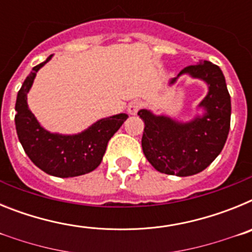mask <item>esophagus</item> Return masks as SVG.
<instances>
[{
  "label": "esophagus",
  "mask_w": 252,
  "mask_h": 252,
  "mask_svg": "<svg viewBox=\"0 0 252 252\" xmlns=\"http://www.w3.org/2000/svg\"><path fill=\"white\" fill-rule=\"evenodd\" d=\"M142 107V102L139 101V99H135V101L131 102L127 107V111L130 115H136L140 110H141Z\"/></svg>",
  "instance_id": "1"
}]
</instances>
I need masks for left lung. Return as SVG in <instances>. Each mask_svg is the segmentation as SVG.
<instances>
[{"instance_id": "8db88e82", "label": "left lung", "mask_w": 252, "mask_h": 252, "mask_svg": "<svg viewBox=\"0 0 252 252\" xmlns=\"http://www.w3.org/2000/svg\"><path fill=\"white\" fill-rule=\"evenodd\" d=\"M183 75L207 84L206 97L195 107L192 120L179 121L146 108L137 113L145 122L141 145L146 159L160 173L177 177L201 173L220 155L231 122V97L220 66L199 60L171 78L168 86Z\"/></svg>"}]
</instances>
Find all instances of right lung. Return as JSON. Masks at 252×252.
Masks as SVG:
<instances>
[{
    "label": "right lung",
    "instance_id": "add662e5",
    "mask_svg": "<svg viewBox=\"0 0 252 252\" xmlns=\"http://www.w3.org/2000/svg\"><path fill=\"white\" fill-rule=\"evenodd\" d=\"M51 58L53 55H49L45 62L32 68L17 93L15 106L16 132L31 161L46 174L58 178L78 177L91 173L101 164L107 144L128 116L119 113L104 117L82 132L72 135L50 132L43 127L29 108L28 93L36 73Z\"/></svg>",
    "mask_w": 252,
    "mask_h": 252
}]
</instances>
